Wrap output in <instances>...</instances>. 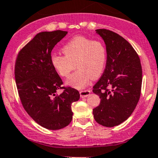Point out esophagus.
<instances>
[{
	"label": "esophagus",
	"mask_w": 158,
	"mask_h": 158,
	"mask_svg": "<svg viewBox=\"0 0 158 158\" xmlns=\"http://www.w3.org/2000/svg\"><path fill=\"white\" fill-rule=\"evenodd\" d=\"M90 90L86 89V90H81L80 91V95L81 98H86L89 94H90Z\"/></svg>",
	"instance_id": "1"
}]
</instances>
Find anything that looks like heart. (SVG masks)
Listing matches in <instances>:
<instances>
[{"label": "heart", "mask_w": 158, "mask_h": 158, "mask_svg": "<svg viewBox=\"0 0 158 158\" xmlns=\"http://www.w3.org/2000/svg\"><path fill=\"white\" fill-rule=\"evenodd\" d=\"M62 50L64 55H52V65L57 73L64 77H68L76 66L78 68L67 81V84L74 88H83L92 77H99L104 69L106 49L101 40L76 36Z\"/></svg>", "instance_id": "b5f03b06"}]
</instances>
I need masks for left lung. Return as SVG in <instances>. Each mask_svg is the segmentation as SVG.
<instances>
[{
	"label": "left lung",
	"mask_w": 158,
	"mask_h": 158,
	"mask_svg": "<svg viewBox=\"0 0 158 158\" xmlns=\"http://www.w3.org/2000/svg\"><path fill=\"white\" fill-rule=\"evenodd\" d=\"M106 46V65L92 92L101 103L93 109L96 122L113 127L132 114L140 97L142 66L140 57L126 39L106 29H96Z\"/></svg>",
	"instance_id": "1"
}]
</instances>
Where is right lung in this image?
<instances>
[{"instance_id": "add662e5", "label": "right lung", "mask_w": 158, "mask_h": 158, "mask_svg": "<svg viewBox=\"0 0 158 158\" xmlns=\"http://www.w3.org/2000/svg\"><path fill=\"white\" fill-rule=\"evenodd\" d=\"M67 31L56 30L37 34L18 54L15 77L24 109L41 127L51 130L66 127L72 120V103L80 98L79 92L62 86L63 81L51 63L54 46ZM58 89H63L57 95Z\"/></svg>"}]
</instances>
